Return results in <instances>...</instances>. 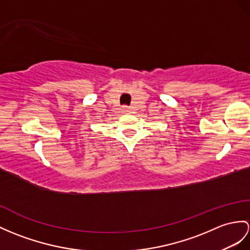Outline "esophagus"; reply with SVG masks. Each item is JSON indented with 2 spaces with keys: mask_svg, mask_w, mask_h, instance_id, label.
<instances>
[{
  "mask_svg": "<svg viewBox=\"0 0 250 250\" xmlns=\"http://www.w3.org/2000/svg\"><path fill=\"white\" fill-rule=\"evenodd\" d=\"M122 112H123V113H130V109L128 107H123V109H122Z\"/></svg>",
  "mask_w": 250,
  "mask_h": 250,
  "instance_id": "esophagus-1",
  "label": "esophagus"
}]
</instances>
